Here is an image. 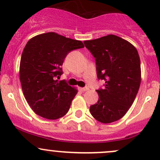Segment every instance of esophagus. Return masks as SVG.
Returning <instances> with one entry per match:
<instances>
[{
	"mask_svg": "<svg viewBox=\"0 0 160 160\" xmlns=\"http://www.w3.org/2000/svg\"><path fill=\"white\" fill-rule=\"evenodd\" d=\"M81 90H82V92H86L88 90H89V88L88 87H84V88H81Z\"/></svg>",
	"mask_w": 160,
	"mask_h": 160,
	"instance_id": "34e87169",
	"label": "esophagus"
}]
</instances>
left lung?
Instances as JSON below:
<instances>
[{
    "mask_svg": "<svg viewBox=\"0 0 160 160\" xmlns=\"http://www.w3.org/2000/svg\"><path fill=\"white\" fill-rule=\"evenodd\" d=\"M84 44L95 58L97 77L105 81L104 88L96 90L98 100L90 106V112L100 122H116L126 115L139 91V53L131 43L114 34Z\"/></svg>",
    "mask_w": 160,
    "mask_h": 160,
    "instance_id": "1",
    "label": "left lung"
}]
</instances>
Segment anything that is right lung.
I'll return each mask as SVG.
<instances>
[{"instance_id":"right-lung-1","label":"right lung","mask_w":160,"mask_h":160,"mask_svg":"<svg viewBox=\"0 0 160 160\" xmlns=\"http://www.w3.org/2000/svg\"><path fill=\"white\" fill-rule=\"evenodd\" d=\"M81 41L55 32L38 34L28 42L20 63V81L26 101L33 111L47 119H57L68 112L77 94L65 80L62 66L67 55L82 48Z\"/></svg>"}]
</instances>
